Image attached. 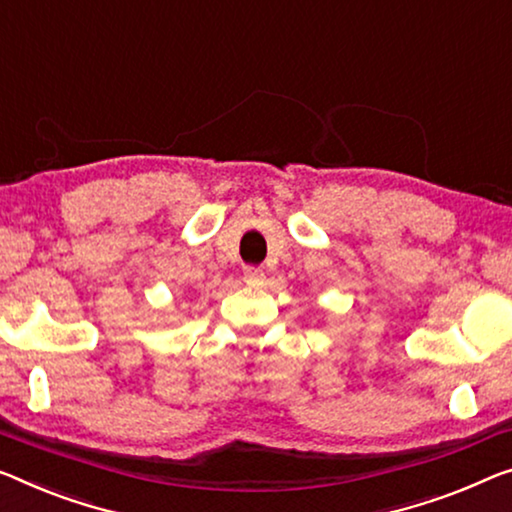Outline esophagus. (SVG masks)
I'll list each match as a JSON object with an SVG mask.
<instances>
[{"label": "esophagus", "instance_id": "34e87169", "mask_svg": "<svg viewBox=\"0 0 512 512\" xmlns=\"http://www.w3.org/2000/svg\"><path fill=\"white\" fill-rule=\"evenodd\" d=\"M243 278H246L248 285H259L264 278V271L259 269V266H246V269H243Z\"/></svg>", "mask_w": 512, "mask_h": 512}]
</instances>
